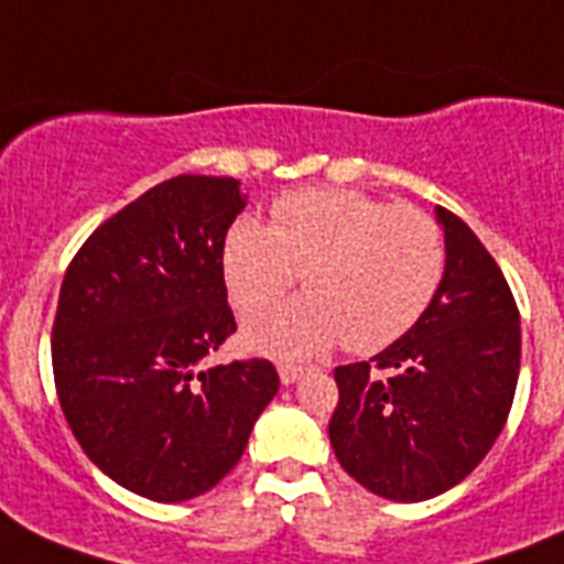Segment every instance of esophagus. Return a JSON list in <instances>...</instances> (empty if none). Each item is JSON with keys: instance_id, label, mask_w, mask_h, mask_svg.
I'll use <instances>...</instances> for the list:
<instances>
[{"instance_id": "34e87169", "label": "esophagus", "mask_w": 564, "mask_h": 564, "mask_svg": "<svg viewBox=\"0 0 564 564\" xmlns=\"http://www.w3.org/2000/svg\"><path fill=\"white\" fill-rule=\"evenodd\" d=\"M304 371L307 369H301V366H281V369H278V375H281L283 386H292V383H299L301 377H304Z\"/></svg>"}]
</instances>
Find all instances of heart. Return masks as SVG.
Wrapping results in <instances>:
<instances>
[{
  "label": "heart",
  "mask_w": 564,
  "mask_h": 564,
  "mask_svg": "<svg viewBox=\"0 0 564 564\" xmlns=\"http://www.w3.org/2000/svg\"><path fill=\"white\" fill-rule=\"evenodd\" d=\"M274 225L242 216L221 248L230 304L274 307L292 283L307 295L248 322L242 343L278 360L348 345L375 354L398 343L436 295L445 248L438 225L406 204L357 189H301L274 204Z\"/></svg>",
  "instance_id": "b5f03b06"
}]
</instances>
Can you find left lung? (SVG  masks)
I'll list each match as a JSON object with an SVG mask.
<instances>
[{"label": "left lung", "instance_id": "8db88e82", "mask_svg": "<svg viewBox=\"0 0 564 564\" xmlns=\"http://www.w3.org/2000/svg\"><path fill=\"white\" fill-rule=\"evenodd\" d=\"M445 272L424 316L371 362L334 371L327 427L345 471L369 491L419 503L454 489L507 424L521 369V318L474 230L436 207Z\"/></svg>", "mask_w": 564, "mask_h": 564}]
</instances>
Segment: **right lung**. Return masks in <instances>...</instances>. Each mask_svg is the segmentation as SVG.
I'll return each instance as SVG.
<instances>
[{
	"label": "right lung",
	"instance_id": "right-lung-1",
	"mask_svg": "<svg viewBox=\"0 0 564 564\" xmlns=\"http://www.w3.org/2000/svg\"><path fill=\"white\" fill-rule=\"evenodd\" d=\"M237 178L178 175L90 234L61 283L52 369L96 468L158 503L210 491L278 394L269 360L207 366L237 330L221 274Z\"/></svg>",
	"mask_w": 564,
	"mask_h": 564
}]
</instances>
